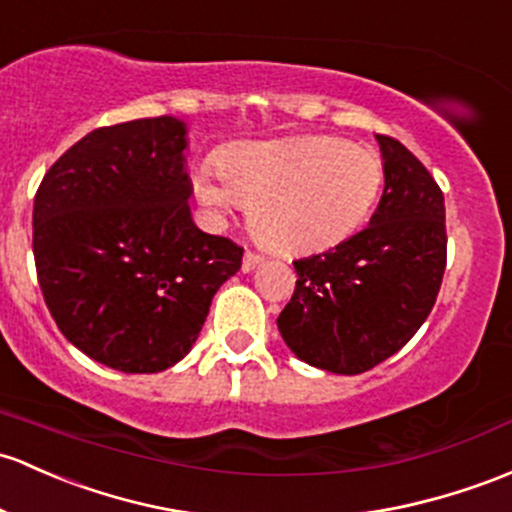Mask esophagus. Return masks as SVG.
<instances>
[{
  "label": "esophagus",
  "mask_w": 512,
  "mask_h": 512,
  "mask_svg": "<svg viewBox=\"0 0 512 512\" xmlns=\"http://www.w3.org/2000/svg\"><path fill=\"white\" fill-rule=\"evenodd\" d=\"M261 261H263V256L249 249V251H246V254H244V261H241V271H246V273L254 271V268H256Z\"/></svg>",
  "instance_id": "obj_1"
}]
</instances>
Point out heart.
<instances>
[{
    "label": "heart",
    "instance_id": "obj_1",
    "mask_svg": "<svg viewBox=\"0 0 512 512\" xmlns=\"http://www.w3.org/2000/svg\"><path fill=\"white\" fill-rule=\"evenodd\" d=\"M219 178L200 170L197 200L224 214L251 207L249 224L280 254H315L359 232L383 188V161L373 148L339 136H300L229 148Z\"/></svg>",
    "mask_w": 512,
    "mask_h": 512
}]
</instances>
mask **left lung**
Wrapping results in <instances>:
<instances>
[{
	"instance_id": "left-lung-1",
	"label": "left lung",
	"mask_w": 512,
	"mask_h": 512,
	"mask_svg": "<svg viewBox=\"0 0 512 512\" xmlns=\"http://www.w3.org/2000/svg\"><path fill=\"white\" fill-rule=\"evenodd\" d=\"M376 139L386 188L371 222L334 249L293 261L295 293L278 315L298 359L346 376L410 342L432 312L447 266L442 190L398 139Z\"/></svg>"
}]
</instances>
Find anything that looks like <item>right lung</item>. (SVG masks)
<instances>
[{
  "mask_svg": "<svg viewBox=\"0 0 512 512\" xmlns=\"http://www.w3.org/2000/svg\"><path fill=\"white\" fill-rule=\"evenodd\" d=\"M188 129L175 117L90 131L48 168L34 197L38 285L82 354L156 373L195 344L244 249L190 217Z\"/></svg>",
  "mask_w": 512,
  "mask_h": 512,
  "instance_id": "1",
  "label": "right lung"
}]
</instances>
